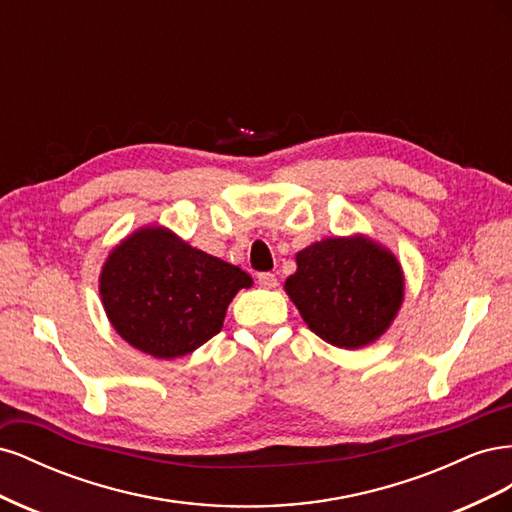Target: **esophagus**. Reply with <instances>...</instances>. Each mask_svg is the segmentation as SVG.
Wrapping results in <instances>:
<instances>
[{
    "label": "esophagus",
    "mask_w": 512,
    "mask_h": 512,
    "mask_svg": "<svg viewBox=\"0 0 512 512\" xmlns=\"http://www.w3.org/2000/svg\"><path fill=\"white\" fill-rule=\"evenodd\" d=\"M258 284L262 288H275L277 277H275V273H258Z\"/></svg>",
    "instance_id": "esophagus-1"
}]
</instances>
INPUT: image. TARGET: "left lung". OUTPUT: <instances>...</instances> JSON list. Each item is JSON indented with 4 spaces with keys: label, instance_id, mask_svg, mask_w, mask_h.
<instances>
[{
    "label": "left lung",
    "instance_id": "left-lung-1",
    "mask_svg": "<svg viewBox=\"0 0 512 512\" xmlns=\"http://www.w3.org/2000/svg\"><path fill=\"white\" fill-rule=\"evenodd\" d=\"M286 292L318 337L352 350L389 329L404 301V275L384 247L363 237H335L297 254Z\"/></svg>",
    "mask_w": 512,
    "mask_h": 512
}]
</instances>
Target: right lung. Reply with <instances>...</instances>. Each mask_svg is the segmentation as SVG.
Here are the masks:
<instances>
[{
  "label": "right lung",
  "instance_id": "obj_1",
  "mask_svg": "<svg viewBox=\"0 0 512 512\" xmlns=\"http://www.w3.org/2000/svg\"><path fill=\"white\" fill-rule=\"evenodd\" d=\"M252 277L166 228L134 232L108 256L100 294L115 331L156 359H175L222 331L228 303Z\"/></svg>",
  "mask_w": 512,
  "mask_h": 512
}]
</instances>
